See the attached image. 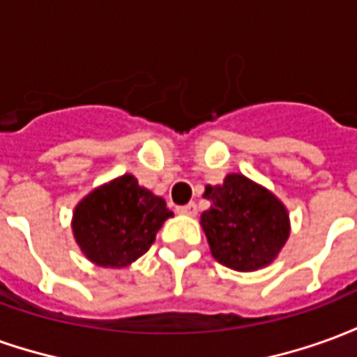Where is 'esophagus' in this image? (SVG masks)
<instances>
[{"mask_svg":"<svg viewBox=\"0 0 357 357\" xmlns=\"http://www.w3.org/2000/svg\"><path fill=\"white\" fill-rule=\"evenodd\" d=\"M178 214H183V216H195L197 214V204L195 202H187L183 206H178Z\"/></svg>","mask_w":357,"mask_h":357,"instance_id":"esophagus-1","label":"esophagus"}]
</instances>
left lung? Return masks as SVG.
<instances>
[{"mask_svg":"<svg viewBox=\"0 0 357 357\" xmlns=\"http://www.w3.org/2000/svg\"><path fill=\"white\" fill-rule=\"evenodd\" d=\"M212 201L201 225L218 262L237 271H255L275 260L289 239V214L268 189L241 174L222 185H206Z\"/></svg>","mask_w":357,"mask_h":357,"instance_id":"obj_1","label":"left lung"}]
</instances>
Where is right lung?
<instances>
[{
    "label": "right lung",
    "instance_id": "1",
    "mask_svg": "<svg viewBox=\"0 0 357 357\" xmlns=\"http://www.w3.org/2000/svg\"><path fill=\"white\" fill-rule=\"evenodd\" d=\"M174 212L166 201L126 174L95 189L74 210L73 231L82 252L102 268H124L153 245Z\"/></svg>",
    "mask_w": 357,
    "mask_h": 357
}]
</instances>
